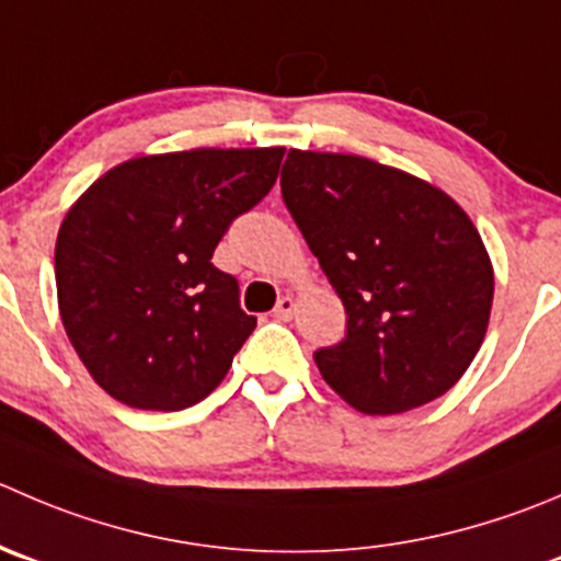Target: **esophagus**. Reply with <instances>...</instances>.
<instances>
[{
	"label": "esophagus",
	"instance_id": "obj_1",
	"mask_svg": "<svg viewBox=\"0 0 561 561\" xmlns=\"http://www.w3.org/2000/svg\"><path fill=\"white\" fill-rule=\"evenodd\" d=\"M296 298L293 296H282L279 298V304H276V309H274V318H279V320H290L293 314H296Z\"/></svg>",
	"mask_w": 561,
	"mask_h": 561
}]
</instances>
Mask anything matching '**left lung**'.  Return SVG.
<instances>
[{"label":"left lung","mask_w":561,"mask_h":561,"mask_svg":"<svg viewBox=\"0 0 561 561\" xmlns=\"http://www.w3.org/2000/svg\"><path fill=\"white\" fill-rule=\"evenodd\" d=\"M282 197L345 304V340L314 353L325 383L380 416L453 389L493 307L491 254L469 214L397 167L296 148Z\"/></svg>","instance_id":"1"}]
</instances>
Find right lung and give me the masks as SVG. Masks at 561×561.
I'll use <instances>...</instances> for the list:
<instances>
[{"mask_svg":"<svg viewBox=\"0 0 561 561\" xmlns=\"http://www.w3.org/2000/svg\"><path fill=\"white\" fill-rule=\"evenodd\" d=\"M285 148L136 156L68 208L54 247L65 334L98 386L181 411L225 380L257 320L210 263L236 216L274 186Z\"/></svg>","mask_w":561,"mask_h":561,"instance_id":"obj_1","label":"right lung"}]
</instances>
